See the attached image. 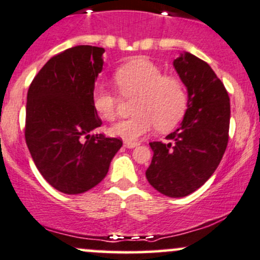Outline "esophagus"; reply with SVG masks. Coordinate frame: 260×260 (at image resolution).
<instances>
[{"label": "esophagus", "mask_w": 260, "mask_h": 260, "mask_svg": "<svg viewBox=\"0 0 260 260\" xmlns=\"http://www.w3.org/2000/svg\"><path fill=\"white\" fill-rule=\"evenodd\" d=\"M124 147H127V148H135V147L139 146V142H129V141H124Z\"/></svg>", "instance_id": "1"}]
</instances>
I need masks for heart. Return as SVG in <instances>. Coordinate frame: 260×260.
Listing matches in <instances>:
<instances>
[{
    "mask_svg": "<svg viewBox=\"0 0 260 260\" xmlns=\"http://www.w3.org/2000/svg\"><path fill=\"white\" fill-rule=\"evenodd\" d=\"M114 82L123 97H136L132 117L117 122L109 129L112 136L136 141L157 127L160 132L179 124L188 107V94L178 78L168 77L146 58L128 62L114 73ZM92 105L101 118L112 121L117 114L118 97L105 84H95Z\"/></svg>",
    "mask_w": 260,
    "mask_h": 260,
    "instance_id": "obj_1",
    "label": "heart"
}]
</instances>
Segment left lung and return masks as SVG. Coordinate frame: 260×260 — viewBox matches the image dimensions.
Listing matches in <instances>:
<instances>
[{"mask_svg":"<svg viewBox=\"0 0 260 260\" xmlns=\"http://www.w3.org/2000/svg\"><path fill=\"white\" fill-rule=\"evenodd\" d=\"M188 91L180 127L166 142H151L146 177L167 197H185L204 184L222 160L229 138L231 102L222 81L207 62L184 52L173 62Z\"/></svg>","mask_w":260,"mask_h":260,"instance_id":"1","label":"left lung"}]
</instances>
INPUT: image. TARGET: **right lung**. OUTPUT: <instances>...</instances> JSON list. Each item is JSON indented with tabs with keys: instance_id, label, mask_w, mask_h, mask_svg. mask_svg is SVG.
Here are the masks:
<instances>
[{
	"instance_id": "add662e5",
	"label": "right lung",
	"mask_w": 260,
	"mask_h": 260,
	"mask_svg": "<svg viewBox=\"0 0 260 260\" xmlns=\"http://www.w3.org/2000/svg\"><path fill=\"white\" fill-rule=\"evenodd\" d=\"M103 53L102 47L76 46L56 54L27 92L26 144L43 178L66 194L95 187L123 144L102 133L91 136L102 124L92 92Z\"/></svg>"
}]
</instances>
